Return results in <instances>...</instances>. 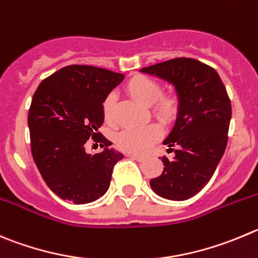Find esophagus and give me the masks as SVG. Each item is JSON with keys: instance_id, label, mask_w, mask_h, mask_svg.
Instances as JSON below:
<instances>
[{"instance_id": "esophagus-1", "label": "esophagus", "mask_w": 258, "mask_h": 258, "mask_svg": "<svg viewBox=\"0 0 258 258\" xmlns=\"http://www.w3.org/2000/svg\"><path fill=\"white\" fill-rule=\"evenodd\" d=\"M128 156L131 159H134V160H137V162H144V160L146 159V156L137 155V154H128Z\"/></svg>"}]
</instances>
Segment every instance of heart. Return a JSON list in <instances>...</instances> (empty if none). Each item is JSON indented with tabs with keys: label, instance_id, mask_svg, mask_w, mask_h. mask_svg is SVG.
<instances>
[{
	"label": "heart",
	"instance_id": "obj_1",
	"mask_svg": "<svg viewBox=\"0 0 258 258\" xmlns=\"http://www.w3.org/2000/svg\"><path fill=\"white\" fill-rule=\"evenodd\" d=\"M126 90L132 99L144 107H150L154 115L163 122L172 121L178 110V100L173 95H162V86L156 81L145 76L131 79L126 85ZM115 98L113 94L108 95L103 102V115L105 122L113 121V107ZM162 135V128L155 123L146 126L130 127L121 131L117 136L118 146L128 153L143 154L150 149Z\"/></svg>",
	"mask_w": 258,
	"mask_h": 258
}]
</instances>
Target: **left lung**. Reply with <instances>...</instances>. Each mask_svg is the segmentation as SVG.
I'll return each mask as SVG.
<instances>
[{"mask_svg": "<svg viewBox=\"0 0 258 258\" xmlns=\"http://www.w3.org/2000/svg\"><path fill=\"white\" fill-rule=\"evenodd\" d=\"M140 72L173 85L178 110L163 144L177 146L172 159L163 156V173L150 180L156 195L183 201L199 194L213 177L228 143L232 107L227 89L213 67L192 58H174Z\"/></svg>", "mask_w": 258, "mask_h": 258, "instance_id": "obj_1", "label": "left lung"}]
</instances>
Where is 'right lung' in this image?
Masks as SVG:
<instances>
[{"instance_id":"obj_1","label":"right lung","mask_w":258,"mask_h":258,"mask_svg":"<svg viewBox=\"0 0 258 258\" xmlns=\"http://www.w3.org/2000/svg\"><path fill=\"white\" fill-rule=\"evenodd\" d=\"M124 80L123 74L71 64L38 86L29 109L31 154L47 186L62 200L88 204L108 191L115 163L123 154L98 128L104 122L103 102ZM102 141L103 152L88 154L86 141Z\"/></svg>"}]
</instances>
